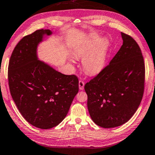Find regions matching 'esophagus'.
Instances as JSON below:
<instances>
[{
  "label": "esophagus",
  "mask_w": 155,
  "mask_h": 155,
  "mask_svg": "<svg viewBox=\"0 0 155 155\" xmlns=\"http://www.w3.org/2000/svg\"><path fill=\"white\" fill-rule=\"evenodd\" d=\"M84 82L82 80H80L79 81V89L80 90H83L84 89Z\"/></svg>",
  "instance_id": "obj_1"
}]
</instances>
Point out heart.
I'll return each mask as SVG.
<instances>
[{
    "mask_svg": "<svg viewBox=\"0 0 155 155\" xmlns=\"http://www.w3.org/2000/svg\"><path fill=\"white\" fill-rule=\"evenodd\" d=\"M109 46L107 39H102L96 34H91L84 41L73 47V56L82 59L83 70L90 75H96L101 72L106 64ZM68 61L74 64L75 60L70 57Z\"/></svg>",
    "mask_w": 155,
    "mask_h": 155,
    "instance_id": "heart-1",
    "label": "heart"
}]
</instances>
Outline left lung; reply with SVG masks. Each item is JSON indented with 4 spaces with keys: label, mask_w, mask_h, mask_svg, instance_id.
<instances>
[{
    "label": "left lung",
    "mask_w": 155,
    "mask_h": 155,
    "mask_svg": "<svg viewBox=\"0 0 155 155\" xmlns=\"http://www.w3.org/2000/svg\"><path fill=\"white\" fill-rule=\"evenodd\" d=\"M123 45L109 64L84 86L87 107L100 127L122 125L132 117L144 91L145 65L139 45L121 32Z\"/></svg>",
    "instance_id": "left-lung-1"
}]
</instances>
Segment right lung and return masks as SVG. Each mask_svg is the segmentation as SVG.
I'll return each mask as SVG.
<instances>
[{"mask_svg":"<svg viewBox=\"0 0 155 155\" xmlns=\"http://www.w3.org/2000/svg\"><path fill=\"white\" fill-rule=\"evenodd\" d=\"M50 30H38L18 43L8 66L11 96L30 124L51 129L62 121L79 91L78 78L64 75L38 57V47Z\"/></svg>","mask_w":155,"mask_h":155,"instance_id":"add662e5","label":"right lung"}]
</instances>
